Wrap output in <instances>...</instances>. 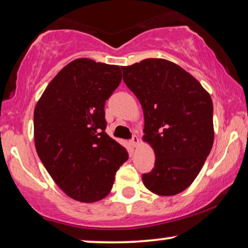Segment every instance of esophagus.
Wrapping results in <instances>:
<instances>
[{"instance_id":"34e87169","label":"esophagus","mask_w":248,"mask_h":248,"mask_svg":"<svg viewBox=\"0 0 248 248\" xmlns=\"http://www.w3.org/2000/svg\"><path fill=\"white\" fill-rule=\"evenodd\" d=\"M140 143V139H139L137 135H133V139H132L131 140V144H132V147H137V145Z\"/></svg>"}]
</instances>
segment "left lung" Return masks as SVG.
<instances>
[{"label":"left lung","mask_w":248,"mask_h":248,"mask_svg":"<svg viewBox=\"0 0 248 248\" xmlns=\"http://www.w3.org/2000/svg\"><path fill=\"white\" fill-rule=\"evenodd\" d=\"M123 80L144 115L142 140L155 155V168L142 176L154 194L171 196L194 182L215 140L210 93L192 74L164 59L123 66Z\"/></svg>","instance_id":"left-lung-1"}]
</instances>
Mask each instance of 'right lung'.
Listing matches in <instances>:
<instances>
[{
  "instance_id": "obj_1",
  "label": "right lung",
  "mask_w": 248,
  "mask_h": 248,
  "mask_svg": "<svg viewBox=\"0 0 248 248\" xmlns=\"http://www.w3.org/2000/svg\"><path fill=\"white\" fill-rule=\"evenodd\" d=\"M121 81L118 65L77 59L54 77L36 104L37 154L56 185L76 201L106 198L128 159L126 149L105 132V103Z\"/></svg>"
}]
</instances>
